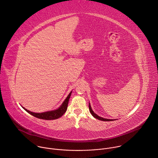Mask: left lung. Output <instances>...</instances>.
Segmentation results:
<instances>
[{
  "label": "left lung",
  "instance_id": "left-lung-1",
  "mask_svg": "<svg viewBox=\"0 0 158 158\" xmlns=\"http://www.w3.org/2000/svg\"><path fill=\"white\" fill-rule=\"evenodd\" d=\"M89 111L91 112V114H92V115L95 117L96 118L98 119V120H102V121H112V120H112V119H107V118H102V117H101L99 116H98V115H96L92 110L91 107V106L90 104H89Z\"/></svg>",
  "mask_w": 158,
  "mask_h": 158
}]
</instances>
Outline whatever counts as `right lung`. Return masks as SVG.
I'll list each match as a JSON object with an SVG mask.
<instances>
[{
  "instance_id": "1",
  "label": "right lung",
  "mask_w": 158,
  "mask_h": 158,
  "mask_svg": "<svg viewBox=\"0 0 158 158\" xmlns=\"http://www.w3.org/2000/svg\"><path fill=\"white\" fill-rule=\"evenodd\" d=\"M71 93H72V92L70 93V94L68 95L67 98L65 99V100L62 103V104L60 106V107L59 109L54 110L43 112V113H35V112H32L26 109L23 107H22L30 114H31V115H33L34 117H37L38 118H41V119H43V120L57 119V118H59V117H62L64 114V113L66 112V110L67 109V107H68L69 101L70 97L71 96Z\"/></svg>"
}]
</instances>
